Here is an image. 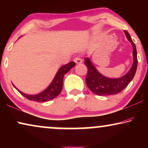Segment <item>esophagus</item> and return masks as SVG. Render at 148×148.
<instances>
[{
	"label": "esophagus",
	"mask_w": 148,
	"mask_h": 148,
	"mask_svg": "<svg viewBox=\"0 0 148 148\" xmlns=\"http://www.w3.org/2000/svg\"><path fill=\"white\" fill-rule=\"evenodd\" d=\"M74 61L76 64H82L83 62L82 59L80 57H79V56H77V57H76V58H75Z\"/></svg>",
	"instance_id": "1"
}]
</instances>
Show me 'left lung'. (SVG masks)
Wrapping results in <instances>:
<instances>
[{
	"instance_id": "8db88e82",
	"label": "left lung",
	"mask_w": 148,
	"mask_h": 148,
	"mask_svg": "<svg viewBox=\"0 0 148 148\" xmlns=\"http://www.w3.org/2000/svg\"><path fill=\"white\" fill-rule=\"evenodd\" d=\"M126 37L133 46V63L130 70L125 75L119 78H108L100 73L90 58H85V64L88 67V75L86 82L87 86L93 93L98 96H109L117 94L124 90L134 77L137 66V50L134 42L126 30L124 31Z\"/></svg>"
}]
</instances>
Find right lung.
Here are the masks:
<instances>
[{
	"instance_id": "obj_1",
	"label": "right lung",
	"mask_w": 148,
	"mask_h": 148,
	"mask_svg": "<svg viewBox=\"0 0 148 148\" xmlns=\"http://www.w3.org/2000/svg\"><path fill=\"white\" fill-rule=\"evenodd\" d=\"M75 65V63L74 62L71 61L61 66L58 70L55 77H54L51 84L49 85V86L45 90L38 94L28 95L24 94V93L21 92V91H19L18 89H17V88L14 85L13 86L15 87V89H17L19 91L20 94L23 95L24 97H25L28 100L36 101V102H48V101L55 98L56 96H58L60 94V93L62 89V82H63V78L64 75L69 71L71 69H72Z\"/></svg>"
}]
</instances>
